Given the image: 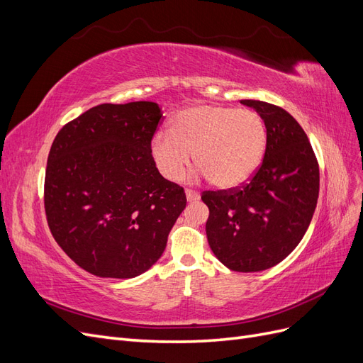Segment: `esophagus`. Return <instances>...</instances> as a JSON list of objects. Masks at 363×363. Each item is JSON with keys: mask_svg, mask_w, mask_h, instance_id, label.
Instances as JSON below:
<instances>
[{"mask_svg": "<svg viewBox=\"0 0 363 363\" xmlns=\"http://www.w3.org/2000/svg\"><path fill=\"white\" fill-rule=\"evenodd\" d=\"M186 199H188L189 203L192 201H199L200 200V194L192 189H186Z\"/></svg>", "mask_w": 363, "mask_h": 363, "instance_id": "34e87169", "label": "esophagus"}]
</instances>
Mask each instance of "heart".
I'll return each instance as SVG.
<instances>
[{
  "instance_id": "1",
  "label": "heart",
  "mask_w": 363,
  "mask_h": 363,
  "mask_svg": "<svg viewBox=\"0 0 363 363\" xmlns=\"http://www.w3.org/2000/svg\"><path fill=\"white\" fill-rule=\"evenodd\" d=\"M267 147V127L251 108L200 104L174 116L169 133L151 142L157 168L169 180L183 177L191 156L212 184L228 189L256 171Z\"/></svg>"
}]
</instances>
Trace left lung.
<instances>
[{
  "instance_id": "1",
  "label": "left lung",
  "mask_w": 363,
  "mask_h": 363,
  "mask_svg": "<svg viewBox=\"0 0 363 363\" xmlns=\"http://www.w3.org/2000/svg\"><path fill=\"white\" fill-rule=\"evenodd\" d=\"M262 116L267 150L248 183L206 191V235L219 262L238 272L277 265L300 244L320 194V167L301 125L284 108L242 100Z\"/></svg>"
}]
</instances>
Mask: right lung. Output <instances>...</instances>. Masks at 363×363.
Segmentation results:
<instances>
[{
    "label": "right lung",
    "mask_w": 363,
    "mask_h": 363,
    "mask_svg": "<svg viewBox=\"0 0 363 363\" xmlns=\"http://www.w3.org/2000/svg\"><path fill=\"white\" fill-rule=\"evenodd\" d=\"M156 103L100 104L63 125L47 163L43 203L51 235L84 271L131 279L160 259L186 207L182 186L151 155Z\"/></svg>",
    "instance_id": "1"
}]
</instances>
